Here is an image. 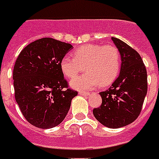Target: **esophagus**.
Here are the masks:
<instances>
[{"label": "esophagus", "instance_id": "1", "mask_svg": "<svg viewBox=\"0 0 159 159\" xmlns=\"http://www.w3.org/2000/svg\"><path fill=\"white\" fill-rule=\"evenodd\" d=\"M79 94H80V95H85V96L90 95V93H89V92H79Z\"/></svg>", "mask_w": 159, "mask_h": 159}]
</instances>
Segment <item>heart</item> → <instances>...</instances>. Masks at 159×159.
<instances>
[{
  "instance_id": "b5f03b06",
  "label": "heart",
  "mask_w": 159,
  "mask_h": 159,
  "mask_svg": "<svg viewBox=\"0 0 159 159\" xmlns=\"http://www.w3.org/2000/svg\"><path fill=\"white\" fill-rule=\"evenodd\" d=\"M74 58L65 56L61 61V68L68 79L87 71L75 78L71 85L79 90H89L100 85L106 87L117 78L121 69V56L114 45L85 44L74 51Z\"/></svg>"
}]
</instances>
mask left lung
<instances>
[{
	"instance_id": "obj_1",
	"label": "left lung",
	"mask_w": 159,
	"mask_h": 159,
	"mask_svg": "<svg viewBox=\"0 0 159 159\" xmlns=\"http://www.w3.org/2000/svg\"><path fill=\"white\" fill-rule=\"evenodd\" d=\"M111 39L121 55V71L110 88L99 93L102 104L93 110V115L107 128H119L135 121L140 114L147 92V74L135 49L118 38Z\"/></svg>"
}]
</instances>
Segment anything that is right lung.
Here are the masks:
<instances>
[{
  "label": "right lung",
  "mask_w": 159,
  "mask_h": 159,
  "mask_svg": "<svg viewBox=\"0 0 159 159\" xmlns=\"http://www.w3.org/2000/svg\"><path fill=\"white\" fill-rule=\"evenodd\" d=\"M70 43L43 38L28 44L13 67L15 99L31 125L48 129L63 121L78 92L68 88L61 61Z\"/></svg>",
  "instance_id": "obj_1"
}]
</instances>
